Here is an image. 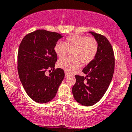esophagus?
Wrapping results in <instances>:
<instances>
[{"instance_id":"esophagus-1","label":"esophagus","mask_w":132,"mask_h":132,"mask_svg":"<svg viewBox=\"0 0 132 132\" xmlns=\"http://www.w3.org/2000/svg\"><path fill=\"white\" fill-rule=\"evenodd\" d=\"M67 77H68V73H65V78H67Z\"/></svg>"}]
</instances>
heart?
Returning <instances> with one entry per match:
<instances>
[{"mask_svg": "<svg viewBox=\"0 0 132 132\" xmlns=\"http://www.w3.org/2000/svg\"><path fill=\"white\" fill-rule=\"evenodd\" d=\"M98 44L94 37L85 35H72L67 37L63 43L58 42L54 47L56 55L60 58L64 57L68 51H71L73 58H64L59 60L57 65L65 72L71 73L79 69L81 62L88 64L94 60L98 52Z\"/></svg>", "mask_w": 132, "mask_h": 132, "instance_id": "1", "label": "heart"}]
</instances>
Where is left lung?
<instances>
[{
	"label": "left lung",
	"mask_w": 132,
	"mask_h": 132,
	"mask_svg": "<svg viewBox=\"0 0 132 132\" xmlns=\"http://www.w3.org/2000/svg\"><path fill=\"white\" fill-rule=\"evenodd\" d=\"M97 40L98 52L95 58L83 69L86 76L75 75L76 83L72 94L77 102L84 106H91L101 99L109 88L115 69L113 48L105 37L89 32Z\"/></svg>",
	"instance_id": "obj_1"
}]
</instances>
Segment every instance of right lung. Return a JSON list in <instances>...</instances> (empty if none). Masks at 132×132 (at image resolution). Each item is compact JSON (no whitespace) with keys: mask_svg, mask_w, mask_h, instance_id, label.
I'll return each mask as SVG.
<instances>
[{"mask_svg":"<svg viewBox=\"0 0 132 132\" xmlns=\"http://www.w3.org/2000/svg\"><path fill=\"white\" fill-rule=\"evenodd\" d=\"M62 37L57 32L37 30L26 35L19 45V78L28 95L37 103L52 100L65 77L63 69H55L57 56L54 47ZM49 69L53 72L47 76L45 72Z\"/></svg>","mask_w":132,"mask_h":132,"instance_id":"1","label":"right lung"}]
</instances>
